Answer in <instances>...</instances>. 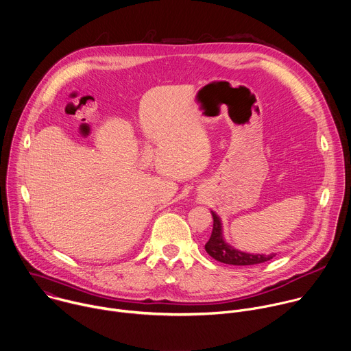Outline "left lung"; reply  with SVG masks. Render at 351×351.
<instances>
[{
  "mask_svg": "<svg viewBox=\"0 0 351 351\" xmlns=\"http://www.w3.org/2000/svg\"><path fill=\"white\" fill-rule=\"evenodd\" d=\"M212 216H213V231L208 242L204 245V249L217 261L231 264V265H254V264L265 263L275 256V254H268V256L249 254V253H243L234 249L232 246L226 243V241L223 239L220 217L215 212H212Z\"/></svg>",
  "mask_w": 351,
  "mask_h": 351,
  "instance_id": "left-lung-1",
  "label": "left lung"
}]
</instances>
